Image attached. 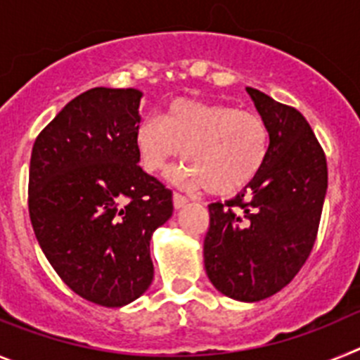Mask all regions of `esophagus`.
Here are the masks:
<instances>
[{
	"label": "esophagus",
	"instance_id": "obj_1",
	"mask_svg": "<svg viewBox=\"0 0 360 360\" xmlns=\"http://www.w3.org/2000/svg\"><path fill=\"white\" fill-rule=\"evenodd\" d=\"M187 202H189V200H187L184 195H180V193H174V195H173L174 209H182Z\"/></svg>",
	"mask_w": 360,
	"mask_h": 360
}]
</instances>
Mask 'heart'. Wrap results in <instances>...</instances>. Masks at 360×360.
I'll return each instance as SVG.
<instances>
[{
    "instance_id": "b5f03b06",
    "label": "heart",
    "mask_w": 360,
    "mask_h": 360,
    "mask_svg": "<svg viewBox=\"0 0 360 360\" xmlns=\"http://www.w3.org/2000/svg\"><path fill=\"white\" fill-rule=\"evenodd\" d=\"M269 128L254 111L227 104L176 98L162 120L146 117L136 124L133 144L141 165L158 173L184 153L189 164L173 173L186 187H205L229 196L249 186L269 155Z\"/></svg>"
}]
</instances>
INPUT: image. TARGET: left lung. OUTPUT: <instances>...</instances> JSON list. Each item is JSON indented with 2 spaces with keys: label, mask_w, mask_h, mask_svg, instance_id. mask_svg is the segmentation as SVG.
<instances>
[{
  "label": "left lung",
  "mask_w": 360,
  "mask_h": 360,
  "mask_svg": "<svg viewBox=\"0 0 360 360\" xmlns=\"http://www.w3.org/2000/svg\"><path fill=\"white\" fill-rule=\"evenodd\" d=\"M269 128V155L249 186L209 205L203 263L227 297L254 303L287 287L316 243L328 187L326 157L295 108L247 88Z\"/></svg>",
  "instance_id": "left-lung-1"
}]
</instances>
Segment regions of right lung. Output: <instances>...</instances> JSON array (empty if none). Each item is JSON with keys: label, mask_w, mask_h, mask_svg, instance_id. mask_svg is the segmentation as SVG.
Here are the masks:
<instances>
[{"label": "right lung", "mask_w": 360, "mask_h": 360, "mask_svg": "<svg viewBox=\"0 0 360 360\" xmlns=\"http://www.w3.org/2000/svg\"><path fill=\"white\" fill-rule=\"evenodd\" d=\"M141 98L135 88H91L32 148L28 212L41 250L66 287L108 308L148 290L149 241L173 214V193L139 165Z\"/></svg>", "instance_id": "right-lung-1"}]
</instances>
